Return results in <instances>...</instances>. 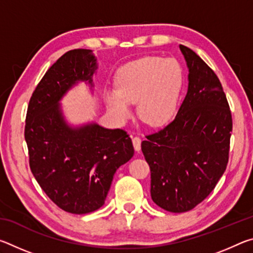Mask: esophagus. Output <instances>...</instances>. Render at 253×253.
I'll list each match as a JSON object with an SVG mask.
<instances>
[{
  "instance_id": "1",
  "label": "esophagus",
  "mask_w": 253,
  "mask_h": 253,
  "mask_svg": "<svg viewBox=\"0 0 253 253\" xmlns=\"http://www.w3.org/2000/svg\"><path fill=\"white\" fill-rule=\"evenodd\" d=\"M140 144H142V140H140L139 137H134L132 138V145H134V149L136 152L140 151Z\"/></svg>"
}]
</instances>
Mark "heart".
Here are the masks:
<instances>
[{
  "label": "heart",
  "mask_w": 253,
  "mask_h": 253,
  "mask_svg": "<svg viewBox=\"0 0 253 253\" xmlns=\"http://www.w3.org/2000/svg\"><path fill=\"white\" fill-rule=\"evenodd\" d=\"M183 80L182 66L176 59L147 55L119 68L116 88L105 89V101L118 122L130 117V104L137 102L139 118L160 127L168 124L176 111Z\"/></svg>",
  "instance_id": "heart-1"
}]
</instances>
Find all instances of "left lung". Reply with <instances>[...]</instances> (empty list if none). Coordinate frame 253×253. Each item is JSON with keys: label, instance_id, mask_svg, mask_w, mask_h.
<instances>
[{"label": "left lung", "instance_id": "obj_1", "mask_svg": "<svg viewBox=\"0 0 253 253\" xmlns=\"http://www.w3.org/2000/svg\"><path fill=\"white\" fill-rule=\"evenodd\" d=\"M179 50L188 69L186 96L174 121L142 142L152 200L174 213L190 211L213 191L228 164L232 132L219 78L193 50Z\"/></svg>", "mask_w": 253, "mask_h": 253}]
</instances>
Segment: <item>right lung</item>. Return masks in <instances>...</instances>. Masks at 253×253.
Listing matches in <instances>:
<instances>
[{"mask_svg": "<svg viewBox=\"0 0 253 253\" xmlns=\"http://www.w3.org/2000/svg\"><path fill=\"white\" fill-rule=\"evenodd\" d=\"M98 62L91 50H70L59 58L38 84L25 121L30 169L52 202L66 212L96 211L116 170L134 155L130 137L95 121L72 124L61 100L84 83L93 93Z\"/></svg>", "mask_w": 253, "mask_h": 253, "instance_id": "add662e5", "label": "right lung"}]
</instances>
